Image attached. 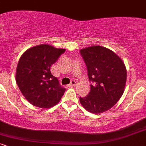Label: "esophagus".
Segmentation results:
<instances>
[{"instance_id": "esophagus-1", "label": "esophagus", "mask_w": 146, "mask_h": 146, "mask_svg": "<svg viewBox=\"0 0 146 146\" xmlns=\"http://www.w3.org/2000/svg\"><path fill=\"white\" fill-rule=\"evenodd\" d=\"M76 84H77V82L75 81V80H72L69 85L70 86H75Z\"/></svg>"}]
</instances>
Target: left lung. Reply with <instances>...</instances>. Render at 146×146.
Segmentation results:
<instances>
[{
	"mask_svg": "<svg viewBox=\"0 0 146 146\" xmlns=\"http://www.w3.org/2000/svg\"><path fill=\"white\" fill-rule=\"evenodd\" d=\"M92 82L88 95L80 102L86 110L99 114L110 109L121 98L126 83V68L115 53L101 46L80 50Z\"/></svg>",
	"mask_w": 146,
	"mask_h": 146,
	"instance_id": "left-lung-1",
	"label": "left lung"
}]
</instances>
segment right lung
I'll return each instance as SVG.
<instances>
[{
  "label": "right lung",
  "instance_id": "right-lung-1",
  "mask_svg": "<svg viewBox=\"0 0 146 146\" xmlns=\"http://www.w3.org/2000/svg\"><path fill=\"white\" fill-rule=\"evenodd\" d=\"M65 50L44 44L29 48L21 56L16 82L22 94L32 105L48 108L61 100L66 89L51 74V66Z\"/></svg>",
  "mask_w": 146,
  "mask_h": 146
}]
</instances>
